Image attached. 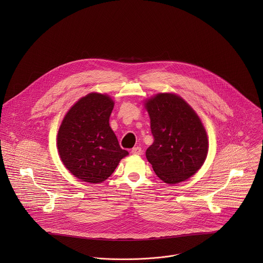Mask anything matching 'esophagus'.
Instances as JSON below:
<instances>
[{"label":"esophagus","instance_id":"obj_1","mask_svg":"<svg viewBox=\"0 0 263 263\" xmlns=\"http://www.w3.org/2000/svg\"><path fill=\"white\" fill-rule=\"evenodd\" d=\"M142 152H143L142 148H140V147H135L132 149L133 155H142Z\"/></svg>","mask_w":263,"mask_h":263}]
</instances>
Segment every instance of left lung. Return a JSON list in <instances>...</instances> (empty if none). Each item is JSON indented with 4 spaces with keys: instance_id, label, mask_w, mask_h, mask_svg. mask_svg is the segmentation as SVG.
Returning a JSON list of instances; mask_svg holds the SVG:
<instances>
[{
    "instance_id": "1",
    "label": "left lung",
    "mask_w": 263,
    "mask_h": 263,
    "mask_svg": "<svg viewBox=\"0 0 263 263\" xmlns=\"http://www.w3.org/2000/svg\"><path fill=\"white\" fill-rule=\"evenodd\" d=\"M154 143L146 157L156 175L168 184L191 177L209 151L206 132L195 111L178 95L159 93L145 103Z\"/></svg>"
}]
</instances>
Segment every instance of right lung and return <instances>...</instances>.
<instances>
[{
    "label": "right lung",
    "instance_id": "obj_1",
    "mask_svg": "<svg viewBox=\"0 0 263 263\" xmlns=\"http://www.w3.org/2000/svg\"><path fill=\"white\" fill-rule=\"evenodd\" d=\"M114 102L105 94L90 93L66 114L58 134V150L66 168L77 178L101 183L128 155L109 125Z\"/></svg>",
    "mask_w": 263,
    "mask_h": 263
}]
</instances>
